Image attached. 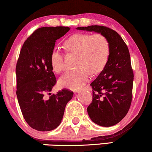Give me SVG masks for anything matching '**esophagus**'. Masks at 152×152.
I'll return each mask as SVG.
<instances>
[{"mask_svg": "<svg viewBox=\"0 0 152 152\" xmlns=\"http://www.w3.org/2000/svg\"><path fill=\"white\" fill-rule=\"evenodd\" d=\"M84 89L85 90H88V91H91V88L90 86H86L84 88Z\"/></svg>", "mask_w": 152, "mask_h": 152, "instance_id": "esophagus-1", "label": "esophagus"}]
</instances>
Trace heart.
<instances>
[{
    "label": "heart",
    "instance_id": "obj_1",
    "mask_svg": "<svg viewBox=\"0 0 152 152\" xmlns=\"http://www.w3.org/2000/svg\"><path fill=\"white\" fill-rule=\"evenodd\" d=\"M65 48L69 53H77L76 67L74 71H67L58 79L63 88L77 91L89 81L91 71L98 74L107 62L109 43L104 35L76 34L65 42ZM50 63L54 72L61 73L64 69V56L60 50L53 49L50 56Z\"/></svg>",
    "mask_w": 152,
    "mask_h": 152
}]
</instances>
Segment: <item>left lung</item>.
<instances>
[{"label":"left lung","instance_id":"1","mask_svg":"<svg viewBox=\"0 0 152 152\" xmlns=\"http://www.w3.org/2000/svg\"><path fill=\"white\" fill-rule=\"evenodd\" d=\"M77 30L104 35L109 43V55L104 69L91 83L93 100L87 108L91 121L111 126L125 117L132 99L134 74L128 47L116 31L102 26L78 27Z\"/></svg>","mask_w":152,"mask_h":152}]
</instances>
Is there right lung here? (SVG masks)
Masks as SVG:
<instances>
[{"mask_svg": "<svg viewBox=\"0 0 152 152\" xmlns=\"http://www.w3.org/2000/svg\"><path fill=\"white\" fill-rule=\"evenodd\" d=\"M70 28H40L27 38L20 50L15 69L16 95L26 121L36 130L47 132L57 128L66 104L74 95L68 89L50 93L56 83L50 66V53L56 40Z\"/></svg>", "mask_w": 152, "mask_h": 152, "instance_id": "add662e5", "label": "right lung"}]
</instances>
